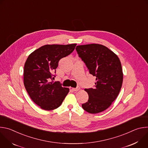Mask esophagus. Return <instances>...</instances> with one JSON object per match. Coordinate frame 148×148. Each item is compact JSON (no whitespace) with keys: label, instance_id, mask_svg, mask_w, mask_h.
Masks as SVG:
<instances>
[{"label":"esophagus","instance_id":"esophagus-1","mask_svg":"<svg viewBox=\"0 0 148 148\" xmlns=\"http://www.w3.org/2000/svg\"><path fill=\"white\" fill-rule=\"evenodd\" d=\"M79 89H80V88H79V87H77L76 88H72L71 90H72L73 91H78V90H79Z\"/></svg>","mask_w":148,"mask_h":148}]
</instances>
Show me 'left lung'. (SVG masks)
<instances>
[{"mask_svg":"<svg viewBox=\"0 0 148 148\" xmlns=\"http://www.w3.org/2000/svg\"><path fill=\"white\" fill-rule=\"evenodd\" d=\"M75 49L90 73L96 77L95 88L84 90L89 98L82 107L90 114L101 112L111 106L122 87L120 60L112 51L99 44L77 46Z\"/></svg>","mask_w":148,"mask_h":148,"instance_id":"left-lung-1","label":"left lung"}]
</instances>
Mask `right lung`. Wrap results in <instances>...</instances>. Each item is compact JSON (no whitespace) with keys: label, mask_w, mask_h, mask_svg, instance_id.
<instances>
[{"label":"right lung","mask_w":148,"mask_h":148,"mask_svg":"<svg viewBox=\"0 0 148 148\" xmlns=\"http://www.w3.org/2000/svg\"><path fill=\"white\" fill-rule=\"evenodd\" d=\"M77 44L47 45L32 52L25 64L23 81L32 101L41 109L51 111L59 107L69 92L50 79L59 60L71 54ZM56 73V71H55Z\"/></svg>","instance_id":"right-lung-1"}]
</instances>
